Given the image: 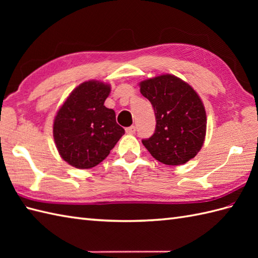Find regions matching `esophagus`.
I'll list each match as a JSON object with an SVG mask.
<instances>
[{"label":"esophagus","mask_w":258,"mask_h":258,"mask_svg":"<svg viewBox=\"0 0 258 258\" xmlns=\"http://www.w3.org/2000/svg\"><path fill=\"white\" fill-rule=\"evenodd\" d=\"M125 131H126V133H127V134H134L136 132V127L133 125V126H130V127L126 128Z\"/></svg>","instance_id":"obj_1"}]
</instances>
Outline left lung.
<instances>
[{
	"label": "left lung",
	"instance_id": "1",
	"mask_svg": "<svg viewBox=\"0 0 258 258\" xmlns=\"http://www.w3.org/2000/svg\"><path fill=\"white\" fill-rule=\"evenodd\" d=\"M155 112V132L142 140L151 155L166 165H182L196 156L206 134V112L193 87L171 74L140 83Z\"/></svg>",
	"mask_w": 258,
	"mask_h": 258
}]
</instances>
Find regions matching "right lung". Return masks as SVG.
<instances>
[{
    "instance_id": "right-lung-1",
    "label": "right lung",
    "mask_w": 258,
    "mask_h": 258,
    "mask_svg": "<svg viewBox=\"0 0 258 258\" xmlns=\"http://www.w3.org/2000/svg\"><path fill=\"white\" fill-rule=\"evenodd\" d=\"M109 92L108 84L84 82L57 111L53 136L59 155L70 165L81 169L96 166L124 135L115 112L104 106Z\"/></svg>"
}]
</instances>
